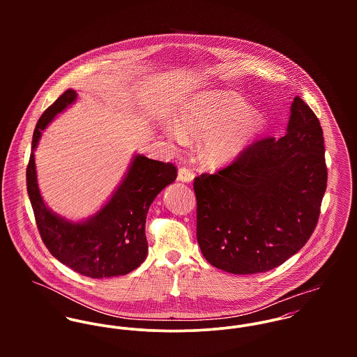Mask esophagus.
I'll list each match as a JSON object with an SVG mask.
<instances>
[{
  "instance_id": "obj_1",
  "label": "esophagus",
  "mask_w": 357,
  "mask_h": 357,
  "mask_svg": "<svg viewBox=\"0 0 357 357\" xmlns=\"http://www.w3.org/2000/svg\"><path fill=\"white\" fill-rule=\"evenodd\" d=\"M177 180L181 181V183H191L194 180V173L190 169H187V167H181L178 170Z\"/></svg>"
}]
</instances>
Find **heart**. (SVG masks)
<instances>
[{
  "instance_id": "heart-1",
  "label": "heart",
  "mask_w": 357,
  "mask_h": 357,
  "mask_svg": "<svg viewBox=\"0 0 357 357\" xmlns=\"http://www.w3.org/2000/svg\"><path fill=\"white\" fill-rule=\"evenodd\" d=\"M242 99L221 91L201 92L184 102L176 123L163 126L165 139L183 149L187 140H204L201 158L210 167L224 166L238 158L255 137L261 119Z\"/></svg>"
}]
</instances>
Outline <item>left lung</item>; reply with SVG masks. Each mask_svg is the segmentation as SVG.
<instances>
[{
	"label": "left lung",
	"mask_w": 357,
	"mask_h": 357,
	"mask_svg": "<svg viewBox=\"0 0 357 357\" xmlns=\"http://www.w3.org/2000/svg\"><path fill=\"white\" fill-rule=\"evenodd\" d=\"M326 187L323 130L296 96L283 137L258 140L229 166L195 178L202 255L235 275L282 265L310 238Z\"/></svg>",
	"instance_id": "1"
}]
</instances>
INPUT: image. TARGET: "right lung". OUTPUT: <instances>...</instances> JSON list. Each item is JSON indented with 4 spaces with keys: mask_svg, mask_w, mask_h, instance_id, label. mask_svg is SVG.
I'll return each mask as SVG.
<instances>
[{
    "mask_svg": "<svg viewBox=\"0 0 357 357\" xmlns=\"http://www.w3.org/2000/svg\"><path fill=\"white\" fill-rule=\"evenodd\" d=\"M75 100L77 92L67 89L37 122L26 172L29 198L43 242L61 264L93 279L126 275L147 257L149 208L156 195L176 180L177 169L172 163L135 153L122 181L93 215L71 221L54 213L38 188L34 151L54 116Z\"/></svg>",
    "mask_w": 357,
    "mask_h": 357,
    "instance_id": "add662e5",
    "label": "right lung"
}]
</instances>
